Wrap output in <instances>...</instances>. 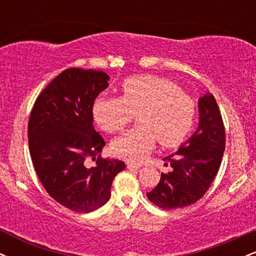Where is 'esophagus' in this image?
Returning a JSON list of instances; mask_svg holds the SVG:
<instances>
[{
  "mask_svg": "<svg viewBox=\"0 0 256 256\" xmlns=\"http://www.w3.org/2000/svg\"><path fill=\"white\" fill-rule=\"evenodd\" d=\"M126 166H128V170H137V168H140V164L132 162V161H128V162H126Z\"/></svg>",
  "mask_w": 256,
  "mask_h": 256,
  "instance_id": "1",
  "label": "esophagus"
}]
</instances>
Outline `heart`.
<instances>
[{
  "label": "heart",
  "mask_w": 256,
  "mask_h": 256,
  "mask_svg": "<svg viewBox=\"0 0 256 256\" xmlns=\"http://www.w3.org/2000/svg\"><path fill=\"white\" fill-rule=\"evenodd\" d=\"M196 106L188 94L168 79L158 76H136L125 79L120 98L100 96L92 116L108 134L122 131L137 114L140 125L116 138L112 150L119 158L140 160L154 146H177L188 136L195 119Z\"/></svg>",
  "instance_id": "1"
}]
</instances>
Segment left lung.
Returning a JSON list of instances; mask_svg holds the SVG:
<instances>
[{
	"instance_id": "8db88e82",
	"label": "left lung",
	"mask_w": 256,
	"mask_h": 256,
	"mask_svg": "<svg viewBox=\"0 0 256 256\" xmlns=\"http://www.w3.org/2000/svg\"><path fill=\"white\" fill-rule=\"evenodd\" d=\"M198 130L178 150L164 158L171 172L161 173L160 182L146 192L164 210L186 207L204 195L216 178L225 150V128L216 98L207 92L198 98Z\"/></svg>"
}]
</instances>
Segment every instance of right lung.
<instances>
[{
    "mask_svg": "<svg viewBox=\"0 0 256 256\" xmlns=\"http://www.w3.org/2000/svg\"><path fill=\"white\" fill-rule=\"evenodd\" d=\"M108 80L102 71L64 70L38 96L28 120L38 178L55 201L74 212L102 207L110 198L114 177L125 168L122 161L100 156L106 143L94 128V102ZM88 157L96 160L90 169L84 165Z\"/></svg>",
    "mask_w": 256,
    "mask_h": 256,
    "instance_id": "add662e5",
    "label": "right lung"
}]
</instances>
